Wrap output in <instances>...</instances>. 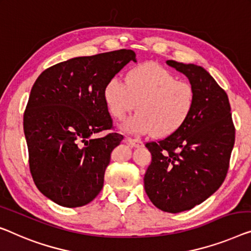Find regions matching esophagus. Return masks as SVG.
<instances>
[{
	"mask_svg": "<svg viewBox=\"0 0 251 251\" xmlns=\"http://www.w3.org/2000/svg\"><path fill=\"white\" fill-rule=\"evenodd\" d=\"M127 142L132 145L134 148H141L143 147V142H142L140 138H132V137H127Z\"/></svg>",
	"mask_w": 251,
	"mask_h": 251,
	"instance_id": "34e87169",
	"label": "esophagus"
}]
</instances>
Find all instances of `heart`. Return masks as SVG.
I'll return each instance as SVG.
<instances>
[{"mask_svg": "<svg viewBox=\"0 0 251 251\" xmlns=\"http://www.w3.org/2000/svg\"><path fill=\"white\" fill-rule=\"evenodd\" d=\"M103 99L115 118L124 119L136 107L140 110L122 124L132 134L169 135L185 124L192 113L195 93L190 83L156 63L132 67L126 82L118 76L107 81Z\"/></svg>", "mask_w": 251, "mask_h": 251, "instance_id": "1", "label": "heart"}]
</instances>
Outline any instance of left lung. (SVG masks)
Returning a JSON list of instances; mask_svg holds the SVG:
<instances>
[{"label": "left lung", "instance_id": "8db88e82", "mask_svg": "<svg viewBox=\"0 0 251 251\" xmlns=\"http://www.w3.org/2000/svg\"><path fill=\"white\" fill-rule=\"evenodd\" d=\"M167 64L188 77L195 100L180 128L145 144L152 161L144 188L154 206L179 213L203 203L223 184L235 129L227 95L206 70L173 59Z\"/></svg>", "mask_w": 251, "mask_h": 251}]
</instances>
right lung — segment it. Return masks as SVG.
Wrapping results in <instances>:
<instances>
[{"label": "right lung", "mask_w": 251, "mask_h": 251, "mask_svg": "<svg viewBox=\"0 0 251 251\" xmlns=\"http://www.w3.org/2000/svg\"><path fill=\"white\" fill-rule=\"evenodd\" d=\"M136 54L119 50L80 56L48 67L30 91L24 115L29 167L43 195L64 207L93 201L123 135H92L113 127L104 84Z\"/></svg>", "instance_id": "1"}]
</instances>
